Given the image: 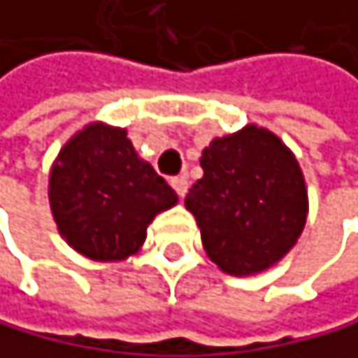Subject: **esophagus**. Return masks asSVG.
<instances>
[{
  "label": "esophagus",
  "mask_w": 358,
  "mask_h": 358,
  "mask_svg": "<svg viewBox=\"0 0 358 358\" xmlns=\"http://www.w3.org/2000/svg\"><path fill=\"white\" fill-rule=\"evenodd\" d=\"M171 187L176 189V193H178V197H182L187 195V189H189V180L185 176H176V178H171Z\"/></svg>",
  "instance_id": "34e87169"
}]
</instances>
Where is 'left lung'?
<instances>
[{
    "label": "left lung",
    "instance_id": "obj_1",
    "mask_svg": "<svg viewBox=\"0 0 358 358\" xmlns=\"http://www.w3.org/2000/svg\"><path fill=\"white\" fill-rule=\"evenodd\" d=\"M204 176L185 206L202 232L213 263L230 276H250L278 263L306 224V187L296 156L265 128L215 138L202 152Z\"/></svg>",
    "mask_w": 358,
    "mask_h": 358
}]
</instances>
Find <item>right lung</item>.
<instances>
[{
  "instance_id": "right-lung-1",
  "label": "right lung",
  "mask_w": 358,
  "mask_h": 358,
  "mask_svg": "<svg viewBox=\"0 0 358 358\" xmlns=\"http://www.w3.org/2000/svg\"><path fill=\"white\" fill-rule=\"evenodd\" d=\"M178 202L176 191L136 156L128 132L89 124L56 158L50 206L67 243L93 261H124L148 226Z\"/></svg>"
}]
</instances>
